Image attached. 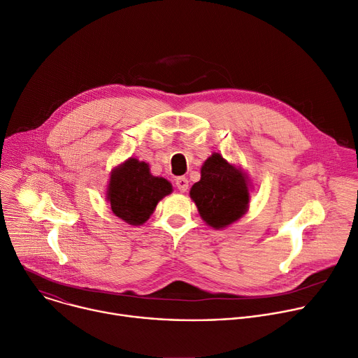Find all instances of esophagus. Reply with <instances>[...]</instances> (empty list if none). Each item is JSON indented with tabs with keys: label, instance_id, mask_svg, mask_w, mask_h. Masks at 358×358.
I'll list each match as a JSON object with an SVG mask.
<instances>
[{
	"label": "esophagus",
	"instance_id": "esophagus-1",
	"mask_svg": "<svg viewBox=\"0 0 358 358\" xmlns=\"http://www.w3.org/2000/svg\"><path fill=\"white\" fill-rule=\"evenodd\" d=\"M176 187L180 190V192H186L187 187H189V180L186 178H178L176 179Z\"/></svg>",
	"mask_w": 358,
	"mask_h": 358
}]
</instances>
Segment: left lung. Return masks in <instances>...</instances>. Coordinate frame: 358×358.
<instances>
[{"mask_svg":"<svg viewBox=\"0 0 358 358\" xmlns=\"http://www.w3.org/2000/svg\"><path fill=\"white\" fill-rule=\"evenodd\" d=\"M250 189L248 173L213 152L202 165L201 180L190 187L189 194L206 224L224 229L246 215Z\"/></svg>","mask_w":358,"mask_h":358,"instance_id":"obj_1","label":"left lung"}]
</instances>
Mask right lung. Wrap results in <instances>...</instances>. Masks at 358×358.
Here are the masks:
<instances>
[{
	"label": "right lung",
	"instance_id": "add662e5",
	"mask_svg": "<svg viewBox=\"0 0 358 358\" xmlns=\"http://www.w3.org/2000/svg\"><path fill=\"white\" fill-rule=\"evenodd\" d=\"M172 190L168 179L150 173L149 164L129 157L112 169L106 186V202L115 216L132 226H141Z\"/></svg>",
	"mask_w": 358,
	"mask_h": 358
}]
</instances>
